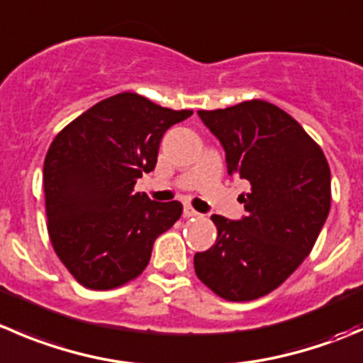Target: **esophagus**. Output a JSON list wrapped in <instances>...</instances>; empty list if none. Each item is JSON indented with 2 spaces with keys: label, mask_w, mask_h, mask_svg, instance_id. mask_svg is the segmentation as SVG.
Instances as JSON below:
<instances>
[{
  "label": "esophagus",
  "mask_w": 363,
  "mask_h": 363,
  "mask_svg": "<svg viewBox=\"0 0 363 363\" xmlns=\"http://www.w3.org/2000/svg\"><path fill=\"white\" fill-rule=\"evenodd\" d=\"M184 216H186V218H193V216H200V214L196 213V211L193 209V207L186 206V207H184Z\"/></svg>",
  "instance_id": "34e87169"
}]
</instances>
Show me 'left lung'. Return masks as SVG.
<instances>
[{"instance_id": "1", "label": "left lung", "mask_w": 363, "mask_h": 363, "mask_svg": "<svg viewBox=\"0 0 363 363\" xmlns=\"http://www.w3.org/2000/svg\"><path fill=\"white\" fill-rule=\"evenodd\" d=\"M199 117L225 149L228 175L250 182L246 216L213 214L216 242L195 253V273L228 301L282 286L311 253L330 213V167L321 147L275 104L245 101Z\"/></svg>"}]
</instances>
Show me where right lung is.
Instances as JSON below:
<instances>
[{
    "label": "right lung",
    "instance_id": "obj_1",
    "mask_svg": "<svg viewBox=\"0 0 363 363\" xmlns=\"http://www.w3.org/2000/svg\"><path fill=\"white\" fill-rule=\"evenodd\" d=\"M133 92L117 94L74 118L44 161L48 232L56 255L88 289L121 287L142 275L154 241L182 203L135 193L154 170L168 128L191 117Z\"/></svg>",
    "mask_w": 363,
    "mask_h": 363
}]
</instances>
